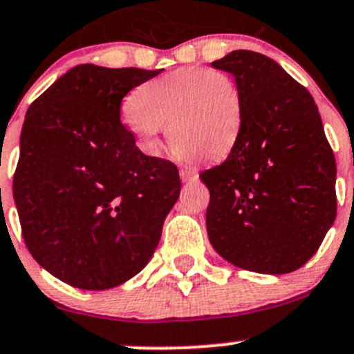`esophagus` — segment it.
<instances>
[{
    "label": "esophagus",
    "mask_w": 354,
    "mask_h": 354,
    "mask_svg": "<svg viewBox=\"0 0 354 354\" xmlns=\"http://www.w3.org/2000/svg\"><path fill=\"white\" fill-rule=\"evenodd\" d=\"M180 178L182 182L194 180V178H197V170L192 167H184V169H180Z\"/></svg>",
    "instance_id": "esophagus-1"
}]
</instances>
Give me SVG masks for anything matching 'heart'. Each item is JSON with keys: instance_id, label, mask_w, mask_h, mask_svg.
<instances>
[{"instance_id": "heart-1", "label": "heart", "mask_w": 354, "mask_h": 354, "mask_svg": "<svg viewBox=\"0 0 354 354\" xmlns=\"http://www.w3.org/2000/svg\"><path fill=\"white\" fill-rule=\"evenodd\" d=\"M127 121L148 151L167 130L182 158L219 160L241 130L243 100L233 77L218 69L184 67L151 79L133 93Z\"/></svg>"}]
</instances>
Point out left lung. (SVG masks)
Returning a JSON list of instances; mask_svg holds the SVG:
<instances>
[{
    "instance_id": "8db88e82",
    "label": "left lung",
    "mask_w": 354,
    "mask_h": 354,
    "mask_svg": "<svg viewBox=\"0 0 354 354\" xmlns=\"http://www.w3.org/2000/svg\"><path fill=\"white\" fill-rule=\"evenodd\" d=\"M243 100L227 158L201 172L211 245L234 267L282 275L317 252L336 219V160L317 106L275 60L234 50L211 64Z\"/></svg>"
}]
</instances>
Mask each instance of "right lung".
I'll use <instances>...</instances> for the list:
<instances>
[{
  "label": "right lung",
  "mask_w": 354,
  "mask_h": 354,
  "mask_svg": "<svg viewBox=\"0 0 354 354\" xmlns=\"http://www.w3.org/2000/svg\"><path fill=\"white\" fill-rule=\"evenodd\" d=\"M162 71L82 64L26 111L13 197L21 236L47 272L104 290L135 277L180 194L176 163L143 155L121 101Z\"/></svg>",
  "instance_id": "obj_1"
}]
</instances>
